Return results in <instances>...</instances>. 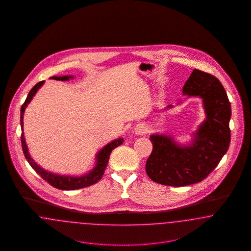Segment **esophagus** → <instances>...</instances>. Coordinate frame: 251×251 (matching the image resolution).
<instances>
[{"mask_svg": "<svg viewBox=\"0 0 251 251\" xmlns=\"http://www.w3.org/2000/svg\"><path fill=\"white\" fill-rule=\"evenodd\" d=\"M146 132V127L144 125H139L135 128V133L136 134H143Z\"/></svg>", "mask_w": 251, "mask_h": 251, "instance_id": "34e87169", "label": "esophagus"}]
</instances>
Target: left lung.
Listing matches in <instances>:
<instances>
[{
    "label": "left lung",
    "instance_id": "8db88e82",
    "mask_svg": "<svg viewBox=\"0 0 251 251\" xmlns=\"http://www.w3.org/2000/svg\"><path fill=\"white\" fill-rule=\"evenodd\" d=\"M182 95L202 100L205 120L187 145L166 133L151 134L153 149L146 163L147 174L153 181L177 187L205 179L226 154L230 141V102L217 78L195 69L183 85ZM171 108L169 104L164 110Z\"/></svg>",
    "mask_w": 251,
    "mask_h": 251
}]
</instances>
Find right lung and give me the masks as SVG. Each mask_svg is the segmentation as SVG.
Wrapping results in <instances>:
<instances>
[{
    "label": "right lung",
    "mask_w": 251,
    "mask_h": 251,
    "mask_svg": "<svg viewBox=\"0 0 251 251\" xmlns=\"http://www.w3.org/2000/svg\"><path fill=\"white\" fill-rule=\"evenodd\" d=\"M74 77L72 75H66V76H53L50 77V79L53 80H61V81H69L70 79H73ZM45 81H41L30 90L29 94L27 96L25 101H24L22 109H21V127H22V146H23V151H24V156L30 166L34 168L38 175L46 181H48L50 185L53 187L61 189V190H75V189H80V188H84L87 186H90L98 182L100 179H101L104 170L107 167L108 161H109V156L111 154L112 151L116 149L117 147L120 146L123 143V138H118L115 139L111 142H109L107 145H105L102 149H100L97 155H96L95 167H93L90 171L84 173L83 175L80 176H71V175H61L57 173H52L50 171H48L44 168L37 165L34 159L31 157L29 153L28 147L26 145L25 137H24V115L25 112V109L28 106V104L31 102L33 100L34 96L36 95V92L38 89L44 84Z\"/></svg>",
    "instance_id": "add662e5"
}]
</instances>
